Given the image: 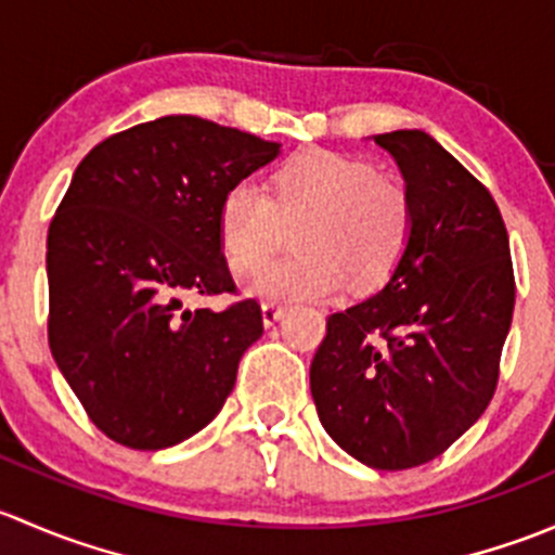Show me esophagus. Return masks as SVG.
<instances>
[{"label": "esophagus", "mask_w": 555, "mask_h": 555, "mask_svg": "<svg viewBox=\"0 0 555 555\" xmlns=\"http://www.w3.org/2000/svg\"><path fill=\"white\" fill-rule=\"evenodd\" d=\"M282 313H284L282 306L262 304V324H266V327H273V324H276L279 319H282Z\"/></svg>", "instance_id": "34e87169"}]
</instances>
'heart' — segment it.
<instances>
[{
	"label": "heart",
	"mask_w": 555,
	"mask_h": 555,
	"mask_svg": "<svg viewBox=\"0 0 555 555\" xmlns=\"http://www.w3.org/2000/svg\"><path fill=\"white\" fill-rule=\"evenodd\" d=\"M413 198L397 179L354 155L313 150L273 177V195L238 179L222 195L217 236L233 273H251L298 231V255L262 268L249 293L268 304L324 300L351 282H389L413 236Z\"/></svg>",
	"instance_id": "1"
}]
</instances>
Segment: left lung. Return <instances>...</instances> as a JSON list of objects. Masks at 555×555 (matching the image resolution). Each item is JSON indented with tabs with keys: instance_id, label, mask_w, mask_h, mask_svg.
<instances>
[{
	"instance_id": "8db88e82",
	"label": "left lung",
	"mask_w": 555,
	"mask_h": 555,
	"mask_svg": "<svg viewBox=\"0 0 555 555\" xmlns=\"http://www.w3.org/2000/svg\"><path fill=\"white\" fill-rule=\"evenodd\" d=\"M413 198L389 282L327 317L311 397L330 438L373 469L433 462L491 402L516 306L511 242L489 190L424 131L378 133Z\"/></svg>"
}]
</instances>
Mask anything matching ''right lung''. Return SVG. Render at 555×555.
Instances as JSON below:
<instances>
[{"label": "right lung", "instance_id": "1", "mask_svg": "<svg viewBox=\"0 0 555 555\" xmlns=\"http://www.w3.org/2000/svg\"><path fill=\"white\" fill-rule=\"evenodd\" d=\"M279 147L166 115L104 139L77 166L48 231V340L115 443L169 449L225 405L238 360L262 335L260 306L190 311L182 300L236 293L217 211L228 188Z\"/></svg>", "mask_w": 555, "mask_h": 555}]
</instances>
